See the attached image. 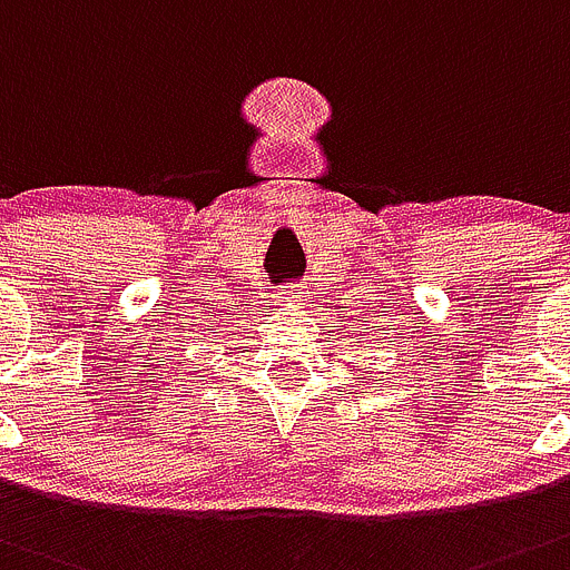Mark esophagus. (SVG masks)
I'll list each match as a JSON object with an SVG mask.
<instances>
[{"label":"esophagus","mask_w":570,"mask_h":570,"mask_svg":"<svg viewBox=\"0 0 570 570\" xmlns=\"http://www.w3.org/2000/svg\"><path fill=\"white\" fill-rule=\"evenodd\" d=\"M286 295H289L292 301H304V297L309 295V292H306L304 281H292V284L286 286Z\"/></svg>","instance_id":"34e87169"}]
</instances>
